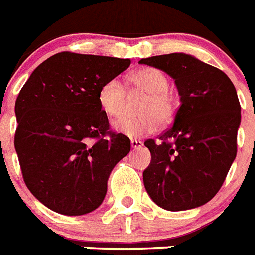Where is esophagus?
<instances>
[{
    "label": "esophagus",
    "instance_id": "34e87169",
    "mask_svg": "<svg viewBox=\"0 0 255 255\" xmlns=\"http://www.w3.org/2000/svg\"><path fill=\"white\" fill-rule=\"evenodd\" d=\"M130 144H131V147L133 148H139L143 146V142L139 139H131L130 140Z\"/></svg>",
    "mask_w": 255,
    "mask_h": 255
}]
</instances>
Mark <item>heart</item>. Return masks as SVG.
Here are the masks:
<instances>
[{"instance_id":"obj_1","label":"heart","mask_w":255,"mask_h":255,"mask_svg":"<svg viewBox=\"0 0 255 255\" xmlns=\"http://www.w3.org/2000/svg\"><path fill=\"white\" fill-rule=\"evenodd\" d=\"M168 87L170 81L166 75L152 67H143L130 73L126 80L128 92H143L147 99L140 107L142 116H122L116 120L113 129L129 138H140L156 131L160 122L172 121L178 111V103ZM97 101L108 117H118L125 111L128 95L120 81L111 79L100 87Z\"/></svg>"}]
</instances>
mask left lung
<instances>
[{"mask_svg":"<svg viewBox=\"0 0 255 255\" xmlns=\"http://www.w3.org/2000/svg\"><path fill=\"white\" fill-rule=\"evenodd\" d=\"M139 63L168 73L182 103L159 140L144 142L151 152L144 188L163 209L197 208L219 192L236 159L241 122L236 88L223 71L182 52Z\"/></svg>","mask_w":255,"mask_h":255,"instance_id":"obj_1","label":"left lung"}]
</instances>
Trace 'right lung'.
<instances>
[{"mask_svg": "<svg viewBox=\"0 0 255 255\" xmlns=\"http://www.w3.org/2000/svg\"><path fill=\"white\" fill-rule=\"evenodd\" d=\"M130 59L59 52L30 75L15 101L14 146L30 192L51 211L81 216L99 208L130 139L109 131L100 87Z\"/></svg>", "mask_w": 255, "mask_h": 255, "instance_id": "1", "label": "right lung"}]
</instances>
